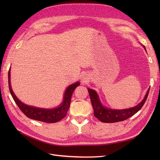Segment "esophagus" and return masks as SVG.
Masks as SVG:
<instances>
[{
	"label": "esophagus",
	"mask_w": 160,
	"mask_h": 160,
	"mask_svg": "<svg viewBox=\"0 0 160 160\" xmlns=\"http://www.w3.org/2000/svg\"><path fill=\"white\" fill-rule=\"evenodd\" d=\"M82 83H86L88 80H89V76H87V74H84V75H82Z\"/></svg>",
	"instance_id": "34e87169"
}]
</instances>
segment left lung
<instances>
[{"label": "left lung", "instance_id": "1", "mask_svg": "<svg viewBox=\"0 0 160 160\" xmlns=\"http://www.w3.org/2000/svg\"><path fill=\"white\" fill-rule=\"evenodd\" d=\"M144 47L145 48V47ZM149 89H150V88L147 91L144 99L137 106L131 108H127V109L121 110H113L104 107L101 104L99 97H98L96 91L88 88V91H89L91 104H92L94 110V116L102 122H104V123H113V122L127 120V119L132 116L138 111H140L147 99Z\"/></svg>", "mask_w": 160, "mask_h": 160}]
</instances>
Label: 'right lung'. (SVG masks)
<instances>
[{
	"instance_id": "obj_1",
	"label": "right lung",
	"mask_w": 160,
	"mask_h": 160,
	"mask_svg": "<svg viewBox=\"0 0 160 160\" xmlns=\"http://www.w3.org/2000/svg\"><path fill=\"white\" fill-rule=\"evenodd\" d=\"M8 82H9V89L10 93L13 98V100L15 101L16 104L22 113L25 114L27 117L32 119V120H38L47 123H54L62 120L66 116L67 111L69 110L71 103V96L73 91L76 88L80 85V82H77L74 84H71L67 88L64 92V100L60 106L55 108H41L38 107H34L32 106H29L20 102L18 98H17L14 93L13 92L11 84H10V69L8 73Z\"/></svg>"
}]
</instances>
